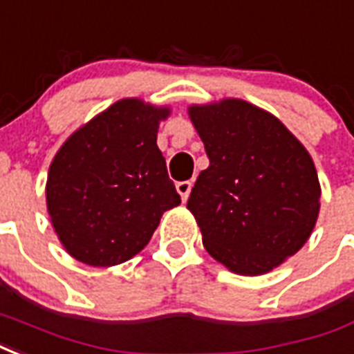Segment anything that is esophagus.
<instances>
[{
  "label": "esophagus",
  "mask_w": 354,
  "mask_h": 354,
  "mask_svg": "<svg viewBox=\"0 0 354 354\" xmlns=\"http://www.w3.org/2000/svg\"><path fill=\"white\" fill-rule=\"evenodd\" d=\"M191 187H193V184H191L189 180H185V182H178L176 184L178 193H180V197H182V201H184V203L187 201V197H189Z\"/></svg>",
  "instance_id": "obj_1"
}]
</instances>
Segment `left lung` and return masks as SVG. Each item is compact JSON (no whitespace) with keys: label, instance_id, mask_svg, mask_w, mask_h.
I'll return each instance as SVG.
<instances>
[{"label":"left lung","instance_id":"left-lung-1","mask_svg":"<svg viewBox=\"0 0 354 354\" xmlns=\"http://www.w3.org/2000/svg\"><path fill=\"white\" fill-rule=\"evenodd\" d=\"M210 159L187 208L212 257L261 276L295 255L319 216L321 187L310 153L277 118L240 99L191 106Z\"/></svg>","mask_w":354,"mask_h":354}]
</instances>
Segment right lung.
Instances as JSON below:
<instances>
[{
    "label": "right lung",
    "instance_id": "right-lung-1",
    "mask_svg": "<svg viewBox=\"0 0 354 354\" xmlns=\"http://www.w3.org/2000/svg\"><path fill=\"white\" fill-rule=\"evenodd\" d=\"M169 109L122 99L73 133L48 170L46 204L65 250L90 266H114L150 242L180 201L157 148Z\"/></svg>",
    "mask_w": 354,
    "mask_h": 354
}]
</instances>
